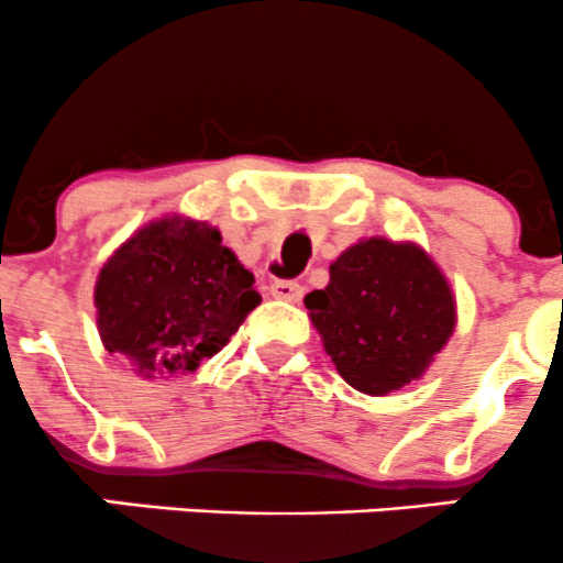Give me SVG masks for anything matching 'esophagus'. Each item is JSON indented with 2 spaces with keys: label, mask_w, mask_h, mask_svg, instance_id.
<instances>
[{
  "label": "esophagus",
  "mask_w": 563,
  "mask_h": 563,
  "mask_svg": "<svg viewBox=\"0 0 563 563\" xmlns=\"http://www.w3.org/2000/svg\"><path fill=\"white\" fill-rule=\"evenodd\" d=\"M301 294H305V288H301L297 280L272 283V297L280 299V301H299Z\"/></svg>",
  "instance_id": "1"
}]
</instances>
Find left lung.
Returning <instances> with one entry per match:
<instances>
[{"instance_id": "1", "label": "left lung", "mask_w": 563, "mask_h": 563, "mask_svg": "<svg viewBox=\"0 0 563 563\" xmlns=\"http://www.w3.org/2000/svg\"><path fill=\"white\" fill-rule=\"evenodd\" d=\"M312 327L347 386L386 396L418 380L455 329L451 283L416 242L369 236L305 297Z\"/></svg>"}]
</instances>
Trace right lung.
<instances>
[{
    "instance_id": "add662e5",
    "label": "right lung",
    "mask_w": 563,
    "mask_h": 563,
    "mask_svg": "<svg viewBox=\"0 0 563 563\" xmlns=\"http://www.w3.org/2000/svg\"><path fill=\"white\" fill-rule=\"evenodd\" d=\"M262 301L253 275L194 218L147 223L99 269L93 305L104 347L142 377H175L216 356Z\"/></svg>"
}]
</instances>
